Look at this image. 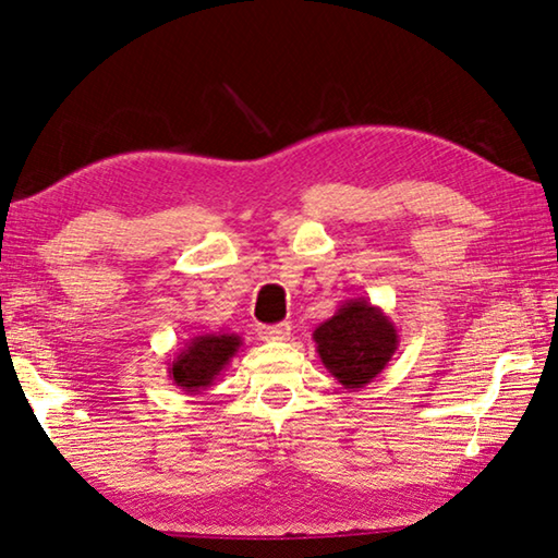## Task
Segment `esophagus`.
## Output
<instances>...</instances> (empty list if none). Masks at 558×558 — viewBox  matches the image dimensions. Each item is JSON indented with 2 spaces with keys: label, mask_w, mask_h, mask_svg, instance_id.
<instances>
[{
  "label": "esophagus",
  "mask_w": 558,
  "mask_h": 558,
  "mask_svg": "<svg viewBox=\"0 0 558 558\" xmlns=\"http://www.w3.org/2000/svg\"><path fill=\"white\" fill-rule=\"evenodd\" d=\"M290 325L280 323V325H263L258 327V337L263 342H282V339L290 337Z\"/></svg>",
  "instance_id": "34e87169"
}]
</instances>
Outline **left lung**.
I'll use <instances>...</instances> for the list:
<instances>
[{
    "mask_svg": "<svg viewBox=\"0 0 558 558\" xmlns=\"http://www.w3.org/2000/svg\"><path fill=\"white\" fill-rule=\"evenodd\" d=\"M313 339L325 369L344 389L372 384L399 349V329L364 298L344 300L332 317L315 327Z\"/></svg>",
    "mask_w": 558,
    "mask_h": 558,
    "instance_id": "1",
    "label": "left lung"
}]
</instances>
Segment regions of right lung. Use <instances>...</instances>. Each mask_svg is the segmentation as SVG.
<instances>
[{
  "label": "right lung",
  "mask_w": 558,
  "mask_h": 558,
  "mask_svg": "<svg viewBox=\"0 0 558 558\" xmlns=\"http://www.w3.org/2000/svg\"><path fill=\"white\" fill-rule=\"evenodd\" d=\"M243 339L229 332H209L186 339L174 362L169 364V379L184 393H202L219 379V374L239 354Z\"/></svg>",
  "instance_id": "1"
}]
</instances>
